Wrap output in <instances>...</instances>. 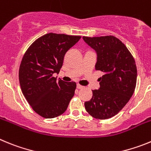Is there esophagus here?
I'll use <instances>...</instances> for the list:
<instances>
[{
	"instance_id": "34e87169",
	"label": "esophagus",
	"mask_w": 151,
	"mask_h": 151,
	"mask_svg": "<svg viewBox=\"0 0 151 151\" xmlns=\"http://www.w3.org/2000/svg\"><path fill=\"white\" fill-rule=\"evenodd\" d=\"M76 87H77V88H78V89H82V88H83L84 86H82V85H79V84H78V85H76Z\"/></svg>"
}]
</instances>
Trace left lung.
Instances as JSON below:
<instances>
[{
    "label": "left lung",
    "instance_id": "1",
    "mask_svg": "<svg viewBox=\"0 0 151 151\" xmlns=\"http://www.w3.org/2000/svg\"><path fill=\"white\" fill-rule=\"evenodd\" d=\"M97 54L95 69L104 75L100 88L93 90L91 99L85 103L91 116L106 119L116 115L132 96L137 81L135 61L122 41L114 36L83 37Z\"/></svg>",
    "mask_w": 151,
    "mask_h": 151
}]
</instances>
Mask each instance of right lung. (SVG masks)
Returning <instances> with one entry per match:
<instances>
[{"instance_id": "right-lung-1", "label": "right lung", "mask_w": 151, "mask_h": 151, "mask_svg": "<svg viewBox=\"0 0 151 151\" xmlns=\"http://www.w3.org/2000/svg\"><path fill=\"white\" fill-rule=\"evenodd\" d=\"M81 36L48 33L38 38L24 54L19 70L22 94L38 115L51 119L66 111L76 84L57 80L64 56Z\"/></svg>"}]
</instances>
